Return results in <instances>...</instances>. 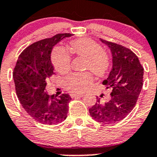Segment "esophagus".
<instances>
[{
  "instance_id": "1",
  "label": "esophagus",
  "mask_w": 157,
  "mask_h": 157,
  "mask_svg": "<svg viewBox=\"0 0 157 157\" xmlns=\"http://www.w3.org/2000/svg\"><path fill=\"white\" fill-rule=\"evenodd\" d=\"M70 96H71V98H76V97H83L84 96V94H73Z\"/></svg>"
}]
</instances>
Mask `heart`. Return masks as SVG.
Here are the masks:
<instances>
[{"instance_id": "heart-1", "label": "heart", "mask_w": 157, "mask_h": 157, "mask_svg": "<svg viewBox=\"0 0 157 157\" xmlns=\"http://www.w3.org/2000/svg\"><path fill=\"white\" fill-rule=\"evenodd\" d=\"M71 51L76 55L85 59L84 69L90 70L98 77L104 76L109 69L108 56L102 51L98 42L90 39H80L70 42ZM52 62L54 67L59 73H65L70 68V56L68 52L61 46L54 48L52 53ZM93 80L89 72L72 73L64 78L65 88L72 93H80L85 90Z\"/></svg>"}]
</instances>
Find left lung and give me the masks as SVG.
<instances>
[{"label":"left lung","mask_w":157,"mask_h":157,"mask_svg":"<svg viewBox=\"0 0 157 157\" xmlns=\"http://www.w3.org/2000/svg\"><path fill=\"white\" fill-rule=\"evenodd\" d=\"M111 49L112 69L102 82L112 90L108 101L97 102L89 112L98 122L112 124L125 118L136 106L143 84V67L137 56L128 48L100 39Z\"/></svg>","instance_id":"obj_1"}]
</instances>
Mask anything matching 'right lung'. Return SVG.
<instances>
[{"label": "right lung", "instance_id": "add662e5", "mask_svg": "<svg viewBox=\"0 0 157 157\" xmlns=\"http://www.w3.org/2000/svg\"><path fill=\"white\" fill-rule=\"evenodd\" d=\"M71 36L62 33L34 42L20 54L14 69L13 77L18 100L33 119L44 125H57L67 117L70 95H49L45 93V87L54 74L51 63L52 48Z\"/></svg>", "mask_w": 157, "mask_h": 157}]
</instances>
